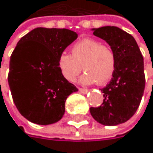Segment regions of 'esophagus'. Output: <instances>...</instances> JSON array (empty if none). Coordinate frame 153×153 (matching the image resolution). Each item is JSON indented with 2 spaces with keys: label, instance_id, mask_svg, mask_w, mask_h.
<instances>
[{
  "label": "esophagus",
  "instance_id": "1",
  "mask_svg": "<svg viewBox=\"0 0 153 153\" xmlns=\"http://www.w3.org/2000/svg\"><path fill=\"white\" fill-rule=\"evenodd\" d=\"M79 92H80V93H82V94H86L87 92H88V90L85 89V88H79Z\"/></svg>",
  "mask_w": 153,
  "mask_h": 153
}]
</instances>
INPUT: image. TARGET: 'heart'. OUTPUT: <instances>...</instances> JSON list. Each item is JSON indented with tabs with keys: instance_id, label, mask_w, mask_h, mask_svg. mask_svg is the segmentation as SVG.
<instances>
[{
	"instance_id": "obj_1",
	"label": "heart",
	"mask_w": 153,
	"mask_h": 153,
	"mask_svg": "<svg viewBox=\"0 0 153 153\" xmlns=\"http://www.w3.org/2000/svg\"><path fill=\"white\" fill-rule=\"evenodd\" d=\"M115 55L112 49L95 39H83L71 47V55L62 53L57 58V69L62 77L74 82L82 70L85 71L80 79L82 84L108 82L115 71Z\"/></svg>"
}]
</instances>
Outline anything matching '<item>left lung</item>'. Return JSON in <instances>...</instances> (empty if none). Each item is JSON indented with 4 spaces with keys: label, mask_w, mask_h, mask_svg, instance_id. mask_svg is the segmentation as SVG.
I'll list each match as a JSON object with an SVG mask.
<instances>
[{
    "label": "left lung",
    "mask_w": 153,
    "mask_h": 153,
    "mask_svg": "<svg viewBox=\"0 0 153 153\" xmlns=\"http://www.w3.org/2000/svg\"><path fill=\"white\" fill-rule=\"evenodd\" d=\"M92 30L111 46L116 63L111 81L101 89L102 105L90 108V113L103 126H118L136 113L141 101L145 88L143 56L133 36L119 27L107 26Z\"/></svg>",
    "instance_id": "obj_1"
}]
</instances>
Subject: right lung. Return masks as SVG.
I'll return each mask as SVG.
<instances>
[{
  "instance_id": "1",
  "label": "right lung",
  "mask_w": 153,
  "mask_h": 153,
  "mask_svg": "<svg viewBox=\"0 0 153 153\" xmlns=\"http://www.w3.org/2000/svg\"><path fill=\"white\" fill-rule=\"evenodd\" d=\"M77 37L67 29L36 27L17 42L8 83L16 107L30 122L47 126L61 120L67 97L78 91L57 69L59 55Z\"/></svg>"
}]
</instances>
